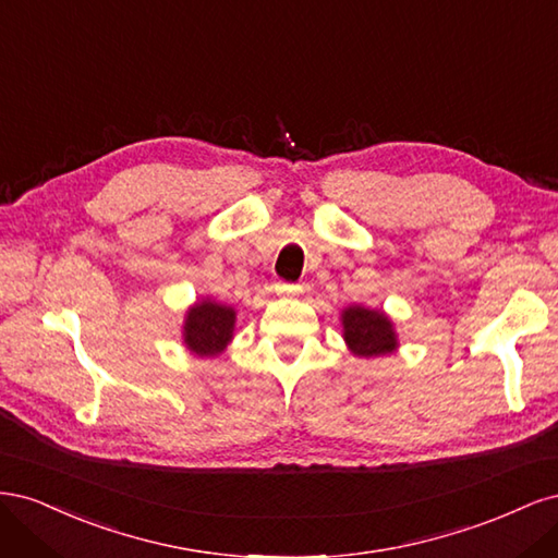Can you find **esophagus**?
Masks as SVG:
<instances>
[{
    "mask_svg": "<svg viewBox=\"0 0 558 558\" xmlns=\"http://www.w3.org/2000/svg\"><path fill=\"white\" fill-rule=\"evenodd\" d=\"M275 291H277L279 295H295V293L300 291V286H298V283H289V281H277Z\"/></svg>",
    "mask_w": 558,
    "mask_h": 558,
    "instance_id": "esophagus-1",
    "label": "esophagus"
}]
</instances>
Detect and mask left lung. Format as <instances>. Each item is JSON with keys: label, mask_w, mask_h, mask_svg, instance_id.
Masks as SVG:
<instances>
[{"label": "left lung", "mask_w": 558, "mask_h": 558, "mask_svg": "<svg viewBox=\"0 0 558 558\" xmlns=\"http://www.w3.org/2000/svg\"><path fill=\"white\" fill-rule=\"evenodd\" d=\"M342 326L344 340L356 356H381L396 349L393 326L381 312L349 307L342 314Z\"/></svg>", "instance_id": "obj_1"}]
</instances>
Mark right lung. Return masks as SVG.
<instances>
[{"instance_id":"obj_1","label":"right lung","mask_w":558,"mask_h":558,"mask_svg":"<svg viewBox=\"0 0 558 558\" xmlns=\"http://www.w3.org/2000/svg\"><path fill=\"white\" fill-rule=\"evenodd\" d=\"M234 328V310L216 302H199L185 318L183 342L197 356H216L230 342Z\"/></svg>"}]
</instances>
